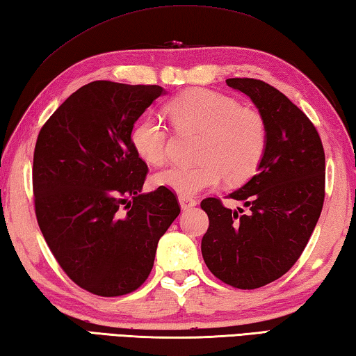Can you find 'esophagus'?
<instances>
[{"instance_id": "obj_1", "label": "esophagus", "mask_w": 356, "mask_h": 356, "mask_svg": "<svg viewBox=\"0 0 356 356\" xmlns=\"http://www.w3.org/2000/svg\"><path fill=\"white\" fill-rule=\"evenodd\" d=\"M179 204H181L183 209H191V208L195 207L197 200H195V198L189 197V195H181V197H179Z\"/></svg>"}]
</instances>
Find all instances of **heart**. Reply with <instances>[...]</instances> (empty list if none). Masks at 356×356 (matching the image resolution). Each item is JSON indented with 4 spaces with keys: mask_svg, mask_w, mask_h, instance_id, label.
Returning <instances> with one entry per match:
<instances>
[{
    "mask_svg": "<svg viewBox=\"0 0 356 356\" xmlns=\"http://www.w3.org/2000/svg\"><path fill=\"white\" fill-rule=\"evenodd\" d=\"M168 122L177 133H197L192 165H172L156 175L154 181L181 195H194L225 181L245 183L258 170L267 149L264 115L233 97L207 89L179 93L165 106ZM168 129L159 117L136 122L131 143L149 165H162L168 153Z\"/></svg>",
    "mask_w": 356,
    "mask_h": 356,
    "instance_id": "heart-1",
    "label": "heart"
}]
</instances>
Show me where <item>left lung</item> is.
<instances>
[{"instance_id":"obj_1","label":"left lung","mask_w":356,"mask_h":356,"mask_svg":"<svg viewBox=\"0 0 356 356\" xmlns=\"http://www.w3.org/2000/svg\"><path fill=\"white\" fill-rule=\"evenodd\" d=\"M227 84L257 104L269 139L258 173L228 195L247 213L216 197L200 203L209 217L202 254L223 283L257 289L283 277L307 247L325 198V153L313 122L275 87L253 78Z\"/></svg>"}]
</instances>
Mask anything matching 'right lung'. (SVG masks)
<instances>
[{"label":"right lung","instance_id":"1","mask_svg":"<svg viewBox=\"0 0 356 356\" xmlns=\"http://www.w3.org/2000/svg\"><path fill=\"white\" fill-rule=\"evenodd\" d=\"M161 86L93 81L43 124L34 148L37 223L67 277L102 297L145 283L156 248L179 211L162 188L140 194L148 167L131 143Z\"/></svg>","mask_w":356,"mask_h":356}]
</instances>
